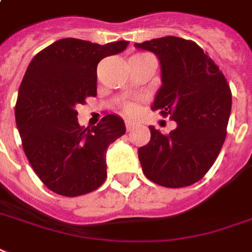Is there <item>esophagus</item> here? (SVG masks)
I'll use <instances>...</instances> for the list:
<instances>
[{
	"label": "esophagus",
	"mask_w": 252,
	"mask_h": 252,
	"mask_svg": "<svg viewBox=\"0 0 252 252\" xmlns=\"http://www.w3.org/2000/svg\"><path fill=\"white\" fill-rule=\"evenodd\" d=\"M125 124H126V130H127V131H130V130H133V128H134L133 122H130V121H126Z\"/></svg>",
	"instance_id": "obj_1"
}]
</instances>
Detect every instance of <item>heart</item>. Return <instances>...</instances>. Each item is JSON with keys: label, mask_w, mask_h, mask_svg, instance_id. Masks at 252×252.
<instances>
[{"label": "heart", "mask_w": 252, "mask_h": 252, "mask_svg": "<svg viewBox=\"0 0 252 252\" xmlns=\"http://www.w3.org/2000/svg\"><path fill=\"white\" fill-rule=\"evenodd\" d=\"M126 113H127L128 115L134 114V113H135V107H134V106H127V107H126Z\"/></svg>", "instance_id": "obj_1"}]
</instances>
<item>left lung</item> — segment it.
<instances>
[{"instance_id": "1", "label": "left lung", "mask_w": 252, "mask_h": 252, "mask_svg": "<svg viewBox=\"0 0 252 252\" xmlns=\"http://www.w3.org/2000/svg\"><path fill=\"white\" fill-rule=\"evenodd\" d=\"M135 47L154 53L160 62L162 86L151 109L177 122L167 135L149 126L150 142L138 149L142 170L160 186H190L205 177L226 139L230 86L215 62L192 41L167 35Z\"/></svg>"}]
</instances>
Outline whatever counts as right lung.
Wrapping results in <instances>:
<instances>
[{
  "label": "right lung",
  "mask_w": 252,
  "mask_h": 252,
  "mask_svg": "<svg viewBox=\"0 0 252 252\" xmlns=\"http://www.w3.org/2000/svg\"><path fill=\"white\" fill-rule=\"evenodd\" d=\"M127 45L63 38L41 50L26 69L16 103L17 127L34 173L60 195L92 192L107 177L106 151L126 133L124 119L107 114L97 126L83 128L75 107L97 95L98 62Z\"/></svg>",
  "instance_id": "1"
}]
</instances>
